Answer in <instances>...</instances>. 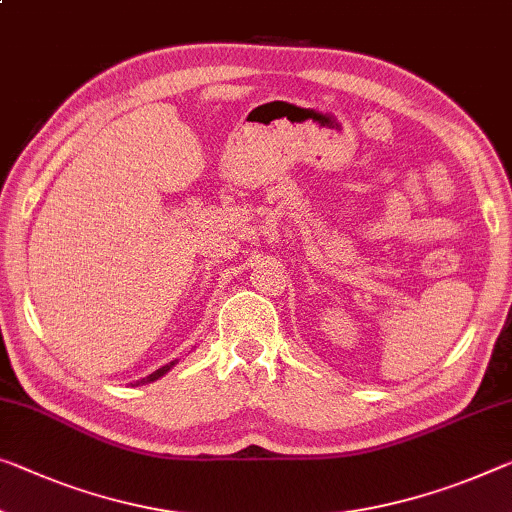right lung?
Returning a JSON list of instances; mask_svg holds the SVG:
<instances>
[{
  "mask_svg": "<svg viewBox=\"0 0 512 512\" xmlns=\"http://www.w3.org/2000/svg\"><path fill=\"white\" fill-rule=\"evenodd\" d=\"M172 365H174V361H172V363H167V365H163V368H158L156 372H151V375H149V377H144V379H140V381H135V384H149V381H156L158 377H163V375H165V372L172 368Z\"/></svg>",
  "mask_w": 512,
  "mask_h": 512,
  "instance_id": "1",
  "label": "right lung"
}]
</instances>
